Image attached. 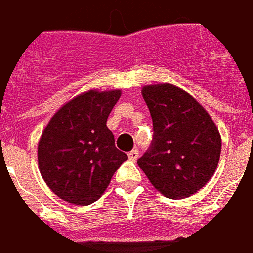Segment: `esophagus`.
Here are the masks:
<instances>
[{"instance_id":"1","label":"esophagus","mask_w":253,"mask_h":253,"mask_svg":"<svg viewBox=\"0 0 253 253\" xmlns=\"http://www.w3.org/2000/svg\"><path fill=\"white\" fill-rule=\"evenodd\" d=\"M138 157H139V152H138V150H131V152L128 153V159L131 160V161H137Z\"/></svg>"}]
</instances>
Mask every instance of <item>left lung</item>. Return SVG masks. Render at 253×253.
<instances>
[{
	"instance_id": "left-lung-1",
	"label": "left lung",
	"mask_w": 253,
	"mask_h": 253,
	"mask_svg": "<svg viewBox=\"0 0 253 253\" xmlns=\"http://www.w3.org/2000/svg\"><path fill=\"white\" fill-rule=\"evenodd\" d=\"M142 97L153 119V143L137 163L157 191L170 199L207 184L221 156L218 127L190 93L168 83L146 85Z\"/></svg>"
}]
</instances>
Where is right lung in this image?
Instances as JSON below:
<instances>
[{
  "label": "right lung",
  "mask_w": 253,
  "mask_h": 253,
  "mask_svg": "<svg viewBox=\"0 0 253 253\" xmlns=\"http://www.w3.org/2000/svg\"><path fill=\"white\" fill-rule=\"evenodd\" d=\"M122 90L90 89L52 115L38 143L39 170L63 201L86 206L104 194L116 169L126 161L107 127Z\"/></svg>",
  "instance_id": "1"
}]
</instances>
